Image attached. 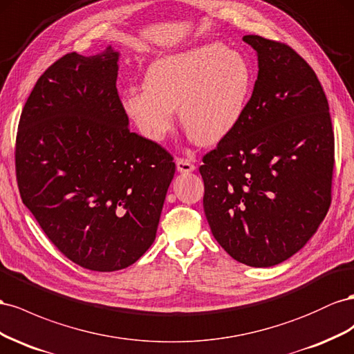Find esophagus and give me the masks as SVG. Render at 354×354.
I'll return each mask as SVG.
<instances>
[{"label":"esophagus","instance_id":"esophagus-1","mask_svg":"<svg viewBox=\"0 0 354 354\" xmlns=\"http://www.w3.org/2000/svg\"><path fill=\"white\" fill-rule=\"evenodd\" d=\"M176 169H178V171H180V174H188V171L196 170V165L191 163V161L187 158H178Z\"/></svg>","mask_w":354,"mask_h":354}]
</instances>
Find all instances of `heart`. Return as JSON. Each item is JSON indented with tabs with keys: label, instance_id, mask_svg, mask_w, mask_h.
Here are the masks:
<instances>
[{
	"label": "heart",
	"instance_id": "1",
	"mask_svg": "<svg viewBox=\"0 0 354 354\" xmlns=\"http://www.w3.org/2000/svg\"><path fill=\"white\" fill-rule=\"evenodd\" d=\"M254 88L249 60L219 43H207L156 59L144 88L123 93V108L138 132L161 142L175 126V111L198 145L225 139L243 118Z\"/></svg>",
	"mask_w": 354,
	"mask_h": 354
}]
</instances>
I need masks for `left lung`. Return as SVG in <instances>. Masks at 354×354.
Here are the masks:
<instances>
[{
    "label": "left lung",
    "instance_id": "obj_1",
    "mask_svg": "<svg viewBox=\"0 0 354 354\" xmlns=\"http://www.w3.org/2000/svg\"><path fill=\"white\" fill-rule=\"evenodd\" d=\"M258 78L239 126L200 166L203 207L218 243L250 267L290 258L330 206L335 140L315 71L294 48L259 35Z\"/></svg>",
    "mask_w": 354,
    "mask_h": 354
}]
</instances>
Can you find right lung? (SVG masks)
<instances>
[{"instance_id": "add662e5", "label": "right lung", "mask_w": 354, "mask_h": 354, "mask_svg": "<svg viewBox=\"0 0 354 354\" xmlns=\"http://www.w3.org/2000/svg\"><path fill=\"white\" fill-rule=\"evenodd\" d=\"M118 52L68 53L38 78L16 136L24 205L48 240L92 271L132 266L153 245L175 163L130 132Z\"/></svg>"}]
</instances>
